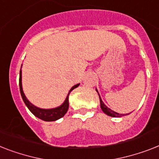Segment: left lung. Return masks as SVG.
<instances>
[{"label":"left lung","mask_w":159,"mask_h":159,"mask_svg":"<svg viewBox=\"0 0 159 159\" xmlns=\"http://www.w3.org/2000/svg\"><path fill=\"white\" fill-rule=\"evenodd\" d=\"M96 91H97V90H96ZM98 92V91H97ZM98 95H99V93H98ZM99 97H100V107H101V109L103 110V112H104V113H106L107 115L110 116V117H122V116H124L125 114H120V113H116V112H114V111L111 110L110 109H109L108 107L105 105V104L103 103V101H102V100L100 99V95H99ZM129 114V113H128ZM126 115H127V114H126Z\"/></svg>","instance_id":"8db88e82"}]
</instances>
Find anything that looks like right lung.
Segmentation results:
<instances>
[{"label":"right lung","mask_w":159,"mask_h":159,"mask_svg":"<svg viewBox=\"0 0 159 159\" xmlns=\"http://www.w3.org/2000/svg\"><path fill=\"white\" fill-rule=\"evenodd\" d=\"M79 86V84H77L74 86H73L71 90L69 91L67 96L66 100L64 102V104L60 105L59 107L55 108V109H39L37 107L34 106L33 104H32L30 102L28 101V99L26 98L25 95H24V91H23V88H22V71L20 69L19 72V89H20V94L23 98V100L25 103L26 106L28 107V109L32 112L33 114L40 119L46 121V122H53V121H56V120L61 118L62 117H64L65 115V113H67V111L68 109V95L70 94V92L73 91V89L77 88V86Z\"/></svg>","instance_id":"obj_1"}]
</instances>
